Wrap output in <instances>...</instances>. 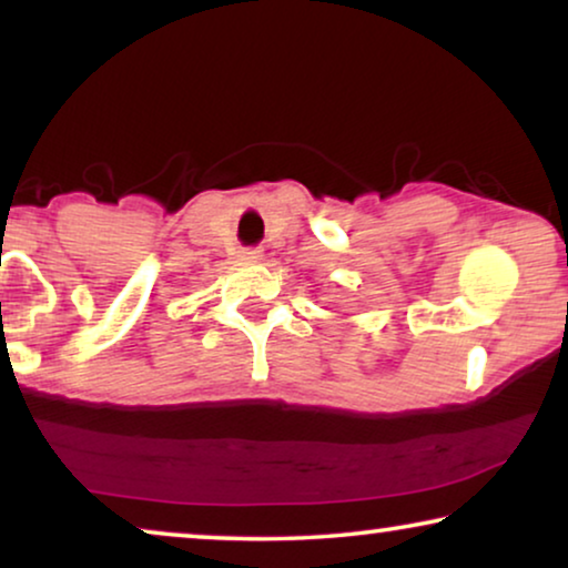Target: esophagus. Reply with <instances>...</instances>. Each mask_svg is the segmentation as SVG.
<instances>
[{
	"label": "esophagus",
	"mask_w": 568,
	"mask_h": 568,
	"mask_svg": "<svg viewBox=\"0 0 568 568\" xmlns=\"http://www.w3.org/2000/svg\"><path fill=\"white\" fill-rule=\"evenodd\" d=\"M240 258H243V261H258L261 251H258V247H243V251H240Z\"/></svg>",
	"instance_id": "esophagus-1"
}]
</instances>
